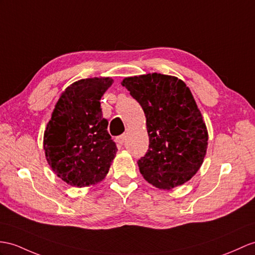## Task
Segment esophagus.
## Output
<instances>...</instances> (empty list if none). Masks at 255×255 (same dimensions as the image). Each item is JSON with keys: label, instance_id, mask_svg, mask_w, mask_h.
Returning a JSON list of instances; mask_svg holds the SVG:
<instances>
[{"label": "esophagus", "instance_id": "esophagus-1", "mask_svg": "<svg viewBox=\"0 0 255 255\" xmlns=\"http://www.w3.org/2000/svg\"><path fill=\"white\" fill-rule=\"evenodd\" d=\"M126 140H127V135L126 134H122V135L118 136V137H117V142L119 145H123L124 142H126Z\"/></svg>", "mask_w": 255, "mask_h": 255}]
</instances>
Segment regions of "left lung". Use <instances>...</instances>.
<instances>
[{
	"mask_svg": "<svg viewBox=\"0 0 255 255\" xmlns=\"http://www.w3.org/2000/svg\"><path fill=\"white\" fill-rule=\"evenodd\" d=\"M122 85L146 116L149 147L137 161L141 175L165 190L189 181L208 146L206 124L189 89L182 80L161 73L126 78Z\"/></svg>",
	"mask_w": 255,
	"mask_h": 255,
	"instance_id": "obj_1",
	"label": "left lung"
}]
</instances>
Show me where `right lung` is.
Segmentation results:
<instances>
[{
	"instance_id": "add662e5",
	"label": "right lung",
	"mask_w": 255,
	"mask_h": 255,
	"mask_svg": "<svg viewBox=\"0 0 255 255\" xmlns=\"http://www.w3.org/2000/svg\"><path fill=\"white\" fill-rule=\"evenodd\" d=\"M110 78L84 79L68 86L56 104L44 133L48 164L76 187L94 185L107 175L118 150L107 131L101 98Z\"/></svg>"
}]
</instances>
